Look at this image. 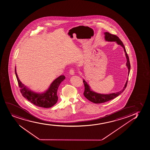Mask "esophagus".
Returning <instances> with one entry per match:
<instances>
[{"label":"esophagus","instance_id":"obj_1","mask_svg":"<svg viewBox=\"0 0 150 150\" xmlns=\"http://www.w3.org/2000/svg\"><path fill=\"white\" fill-rule=\"evenodd\" d=\"M74 71L73 69H71L69 71V73L70 74L73 75H74Z\"/></svg>","mask_w":150,"mask_h":150}]
</instances>
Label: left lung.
Segmentation results:
<instances>
[{"instance_id": "obj_1", "label": "left lung", "mask_w": 150, "mask_h": 150, "mask_svg": "<svg viewBox=\"0 0 150 150\" xmlns=\"http://www.w3.org/2000/svg\"><path fill=\"white\" fill-rule=\"evenodd\" d=\"M105 40L108 42H115L116 43L121 45L123 48H124V51L125 53L126 57L127 59V62H126V66H127L128 69V76H129V73L130 71V64L129 61V57L128 55L127 52L126 51L125 48L124 47V45L123 44L122 42L121 41L117 36L115 35L110 34L108 32H105ZM128 79L126 81L125 85L124 86V88H123L122 90L118 92H116L115 93H110V94H101L93 92L91 89L90 87L88 84L85 80H83V83L85 86V91L84 92V95L86 98L89 100L91 102H93V103H105V102L109 101L110 100H112L113 98H115L119 95H120L122 93L127 86V84Z\"/></svg>"}]
</instances>
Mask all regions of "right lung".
Listing matches in <instances>:
<instances>
[{"label": "right lung", "instance_id": "obj_1", "mask_svg": "<svg viewBox=\"0 0 150 150\" xmlns=\"http://www.w3.org/2000/svg\"><path fill=\"white\" fill-rule=\"evenodd\" d=\"M15 72L22 95L31 103L44 108H51L56 104L58 98L57 92L60 84L65 79L64 75H61L55 79L45 92L42 93H37L29 90L22 83L18 78L16 67L15 68Z\"/></svg>", "mask_w": 150, "mask_h": 150}]
</instances>
